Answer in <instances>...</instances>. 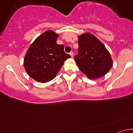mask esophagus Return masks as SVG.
<instances>
[{"label": "esophagus", "mask_w": 133, "mask_h": 133, "mask_svg": "<svg viewBox=\"0 0 133 133\" xmlns=\"http://www.w3.org/2000/svg\"><path fill=\"white\" fill-rule=\"evenodd\" d=\"M69 55H71V57H73V51H71L70 53H69Z\"/></svg>", "instance_id": "obj_1"}]
</instances>
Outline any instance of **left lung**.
<instances>
[{"label":"left lung","instance_id":"left-lung-1","mask_svg":"<svg viewBox=\"0 0 133 133\" xmlns=\"http://www.w3.org/2000/svg\"><path fill=\"white\" fill-rule=\"evenodd\" d=\"M78 54L74 57L79 69L90 79L105 75L111 69L112 60L104 44L91 33L78 37Z\"/></svg>","mask_w":133,"mask_h":133}]
</instances>
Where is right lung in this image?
<instances>
[{
	"mask_svg": "<svg viewBox=\"0 0 133 133\" xmlns=\"http://www.w3.org/2000/svg\"><path fill=\"white\" fill-rule=\"evenodd\" d=\"M58 35L51 30L44 32L35 39L27 51L24 65L28 74L39 82L53 80L64 62L70 58L64 45L57 44Z\"/></svg>",
	"mask_w": 133,
	"mask_h": 133,
	"instance_id": "1",
	"label": "right lung"
}]
</instances>
